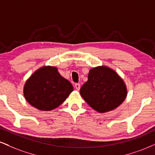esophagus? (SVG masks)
<instances>
[{
	"label": "esophagus",
	"mask_w": 155,
	"mask_h": 155,
	"mask_svg": "<svg viewBox=\"0 0 155 155\" xmlns=\"http://www.w3.org/2000/svg\"><path fill=\"white\" fill-rule=\"evenodd\" d=\"M75 88L77 90H79L80 89V84H75Z\"/></svg>",
	"instance_id": "esophagus-1"
}]
</instances>
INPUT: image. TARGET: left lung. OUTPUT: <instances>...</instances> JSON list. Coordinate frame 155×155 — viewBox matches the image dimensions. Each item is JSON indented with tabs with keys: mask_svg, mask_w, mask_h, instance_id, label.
<instances>
[{
	"mask_svg": "<svg viewBox=\"0 0 155 155\" xmlns=\"http://www.w3.org/2000/svg\"><path fill=\"white\" fill-rule=\"evenodd\" d=\"M80 94L87 103L99 113H106L118 107L127 95L124 80L114 70L97 66L89 71L88 80Z\"/></svg>",
	"mask_w": 155,
	"mask_h": 155,
	"instance_id": "left-lung-1",
	"label": "left lung"
}]
</instances>
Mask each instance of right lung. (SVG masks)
<instances>
[{"instance_id": "add662e5", "label": "right lung", "mask_w": 155, "mask_h": 155, "mask_svg": "<svg viewBox=\"0 0 155 155\" xmlns=\"http://www.w3.org/2000/svg\"><path fill=\"white\" fill-rule=\"evenodd\" d=\"M74 87L58 71L56 67L43 66L37 70L26 81L24 95L37 109L49 111L63 103Z\"/></svg>"}]
</instances>
